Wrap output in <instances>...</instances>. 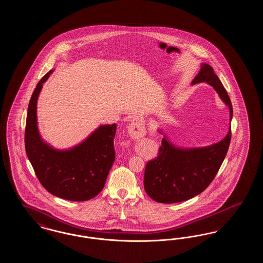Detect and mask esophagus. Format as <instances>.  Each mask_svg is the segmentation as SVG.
I'll return each mask as SVG.
<instances>
[{"mask_svg":"<svg viewBox=\"0 0 263 263\" xmlns=\"http://www.w3.org/2000/svg\"><path fill=\"white\" fill-rule=\"evenodd\" d=\"M129 132L135 138L142 137L145 134V131L143 130V128L137 123H131V125L129 127Z\"/></svg>","mask_w":263,"mask_h":263,"instance_id":"1","label":"esophagus"}]
</instances>
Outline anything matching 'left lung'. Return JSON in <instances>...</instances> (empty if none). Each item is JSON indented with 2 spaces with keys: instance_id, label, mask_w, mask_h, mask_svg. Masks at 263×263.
I'll list each match as a JSON object with an SVG mask.
<instances>
[{
  "instance_id": "obj_1",
  "label": "left lung",
  "mask_w": 263,
  "mask_h": 263,
  "mask_svg": "<svg viewBox=\"0 0 263 263\" xmlns=\"http://www.w3.org/2000/svg\"><path fill=\"white\" fill-rule=\"evenodd\" d=\"M207 83L219 95L233 117L232 102L223 84L212 67L201 64L199 73L192 85ZM163 134L162 130H159ZM231 126L223 140L199 148L176 147L163 134L159 156L147 163L144 187L153 200L160 203H177L188 200L203 192L212 182L225 159L231 142Z\"/></svg>"
}]
</instances>
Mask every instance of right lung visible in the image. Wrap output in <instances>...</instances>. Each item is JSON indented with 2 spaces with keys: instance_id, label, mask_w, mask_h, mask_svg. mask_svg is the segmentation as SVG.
I'll return each mask as SVG.
<instances>
[{
  "instance_id": "1",
  "label": "right lung",
  "mask_w": 263,
  "mask_h": 263,
  "mask_svg": "<svg viewBox=\"0 0 263 263\" xmlns=\"http://www.w3.org/2000/svg\"><path fill=\"white\" fill-rule=\"evenodd\" d=\"M52 73L53 70L38 82L29 101L25 152L38 180L49 193L66 200H89L102 190L114 163L116 124L100 125L70 149L58 150L46 143L38 130L36 108L43 84Z\"/></svg>"
}]
</instances>
